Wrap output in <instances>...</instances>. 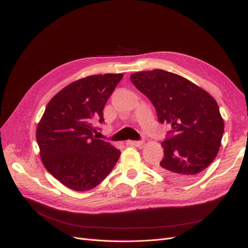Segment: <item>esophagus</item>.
I'll list each match as a JSON object with an SVG mask.
<instances>
[{
	"label": "esophagus",
	"mask_w": 248,
	"mask_h": 248,
	"mask_svg": "<svg viewBox=\"0 0 248 248\" xmlns=\"http://www.w3.org/2000/svg\"><path fill=\"white\" fill-rule=\"evenodd\" d=\"M126 144L129 145V146L140 147V146H141L142 144H144V141H142V140H127Z\"/></svg>",
	"instance_id": "esophagus-1"
}]
</instances>
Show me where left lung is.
Here are the masks:
<instances>
[{"instance_id": "8db88e82", "label": "left lung", "mask_w": 248, "mask_h": 248, "mask_svg": "<svg viewBox=\"0 0 248 248\" xmlns=\"http://www.w3.org/2000/svg\"><path fill=\"white\" fill-rule=\"evenodd\" d=\"M130 79L151 100L158 121L171 126L156 170L178 182L198 176L219 151L224 123L218 104L205 90L169 71L136 72Z\"/></svg>"}]
</instances>
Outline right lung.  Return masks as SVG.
<instances>
[{
  "label": "right lung",
  "mask_w": 248,
  "mask_h": 248,
  "mask_svg": "<svg viewBox=\"0 0 248 248\" xmlns=\"http://www.w3.org/2000/svg\"><path fill=\"white\" fill-rule=\"evenodd\" d=\"M122 73L87 77L71 82L48 102L37 126L42 163L63 185L86 191L100 184L121 152L97 140L94 122L103 120V108Z\"/></svg>",
  "instance_id": "add662e5"
}]
</instances>
